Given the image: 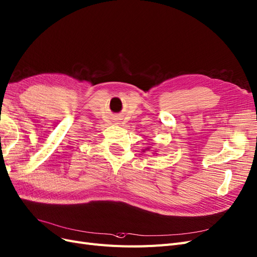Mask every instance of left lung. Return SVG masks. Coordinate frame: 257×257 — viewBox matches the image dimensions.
Instances as JSON below:
<instances>
[{
  "instance_id": "obj_1",
  "label": "left lung",
  "mask_w": 257,
  "mask_h": 257,
  "mask_svg": "<svg viewBox=\"0 0 257 257\" xmlns=\"http://www.w3.org/2000/svg\"><path fill=\"white\" fill-rule=\"evenodd\" d=\"M146 150H149V147H148V148H146V149H143V153H145Z\"/></svg>"
}]
</instances>
